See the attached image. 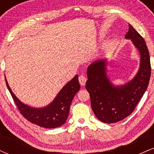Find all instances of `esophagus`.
<instances>
[{
  "label": "esophagus",
  "instance_id": "esophagus-1",
  "mask_svg": "<svg viewBox=\"0 0 154 154\" xmlns=\"http://www.w3.org/2000/svg\"><path fill=\"white\" fill-rule=\"evenodd\" d=\"M86 80H87V79H86V77H85L84 75H80L79 77V82L81 85H85Z\"/></svg>",
  "mask_w": 154,
  "mask_h": 154
}]
</instances>
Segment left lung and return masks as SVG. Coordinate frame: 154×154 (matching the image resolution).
I'll use <instances>...</instances> for the list:
<instances>
[{"label":"left lung","mask_w":154,"mask_h":154,"mask_svg":"<svg viewBox=\"0 0 154 154\" xmlns=\"http://www.w3.org/2000/svg\"><path fill=\"white\" fill-rule=\"evenodd\" d=\"M125 38L132 40L140 55V64L132 80L120 86L113 85L106 75V59L95 61L88 67L85 88L91 97L95 115L102 122L121 121L132 114L147 89L151 77V62L144 39L129 24Z\"/></svg>","instance_id":"1"}]
</instances>
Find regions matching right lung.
<instances>
[{"instance_id":"add662e5","label":"right lung","mask_w":154,"mask_h":154,"mask_svg":"<svg viewBox=\"0 0 154 154\" xmlns=\"http://www.w3.org/2000/svg\"><path fill=\"white\" fill-rule=\"evenodd\" d=\"M5 79L7 88L23 116L30 122L45 128H59L66 122L72 100L80 88L78 75H75L65 85L50 104L37 109L21 102L11 91L6 78Z\"/></svg>"}]
</instances>
